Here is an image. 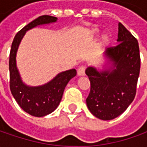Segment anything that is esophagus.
<instances>
[{"label":"esophagus","mask_w":147,"mask_h":147,"mask_svg":"<svg viewBox=\"0 0 147 147\" xmlns=\"http://www.w3.org/2000/svg\"><path fill=\"white\" fill-rule=\"evenodd\" d=\"M85 70H86V67L84 65H82L78 68V76H83L85 75Z\"/></svg>","instance_id":"esophagus-1"}]
</instances>
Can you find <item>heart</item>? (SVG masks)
<instances>
[{
	"label": "heart",
	"mask_w": 147,
	"mask_h": 147,
	"mask_svg": "<svg viewBox=\"0 0 147 147\" xmlns=\"http://www.w3.org/2000/svg\"><path fill=\"white\" fill-rule=\"evenodd\" d=\"M93 32L95 34H96V33H98L99 32V29L98 28H95L93 30ZM109 40H110V37H109V35L108 34H104L103 35V37H102V41H103V42L106 43L109 42Z\"/></svg>",
	"instance_id": "1"
}]
</instances>
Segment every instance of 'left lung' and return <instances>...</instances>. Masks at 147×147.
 <instances>
[{
    "instance_id": "8db88e82",
    "label": "left lung",
    "mask_w": 147,
    "mask_h": 147,
    "mask_svg": "<svg viewBox=\"0 0 147 147\" xmlns=\"http://www.w3.org/2000/svg\"><path fill=\"white\" fill-rule=\"evenodd\" d=\"M116 47L106 49L110 63L108 69L88 67L86 74L91 83L86 100L90 112L102 120L114 119L127 110L136 96L141 58L138 40L121 23Z\"/></svg>"
}]
</instances>
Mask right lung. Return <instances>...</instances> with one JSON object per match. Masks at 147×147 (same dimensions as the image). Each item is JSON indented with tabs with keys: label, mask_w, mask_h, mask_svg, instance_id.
<instances>
[{
	"label": "right lung",
	"mask_w": 147,
	"mask_h": 147,
	"mask_svg": "<svg viewBox=\"0 0 147 147\" xmlns=\"http://www.w3.org/2000/svg\"><path fill=\"white\" fill-rule=\"evenodd\" d=\"M56 20V17L42 15L32 21L15 35L10 49L9 69L11 93L23 110L35 117L47 115L57 108L67 83L76 76L77 72L74 69L64 71L42 86L29 87L24 84L20 78L16 66V53L20 42L28 30L38 25L55 23Z\"/></svg>",
	"instance_id": "1"
}]
</instances>
